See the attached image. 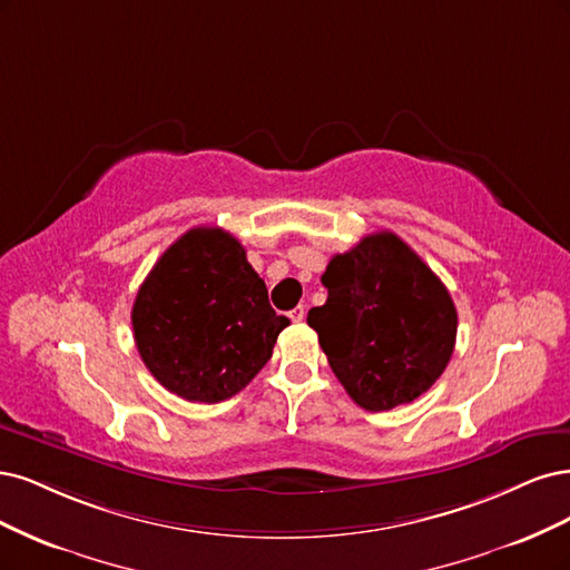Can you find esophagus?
Wrapping results in <instances>:
<instances>
[{
	"instance_id": "34e87169",
	"label": "esophagus",
	"mask_w": 570,
	"mask_h": 570,
	"mask_svg": "<svg viewBox=\"0 0 570 570\" xmlns=\"http://www.w3.org/2000/svg\"><path fill=\"white\" fill-rule=\"evenodd\" d=\"M288 317H291L293 322H303V320H305V305L293 307V309L288 312Z\"/></svg>"
}]
</instances>
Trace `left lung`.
Here are the masks:
<instances>
[{
    "mask_svg": "<svg viewBox=\"0 0 570 570\" xmlns=\"http://www.w3.org/2000/svg\"><path fill=\"white\" fill-rule=\"evenodd\" d=\"M322 284L328 298L307 312V324L360 407L407 405L445 372L456 338L454 303L400 236H364L328 261Z\"/></svg>",
    "mask_w": 570,
    "mask_h": 570,
    "instance_id": "left-lung-1",
    "label": "left lung"
}]
</instances>
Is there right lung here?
Wrapping results in <instances>:
<instances>
[{
  "label": "right lung",
  "mask_w": 570,
  "mask_h": 570,
  "mask_svg": "<svg viewBox=\"0 0 570 570\" xmlns=\"http://www.w3.org/2000/svg\"><path fill=\"white\" fill-rule=\"evenodd\" d=\"M288 324L272 309L244 246L219 227L181 234L139 286L132 307L146 370L163 389L208 405L246 389Z\"/></svg>",
  "instance_id": "obj_1"
}]
</instances>
